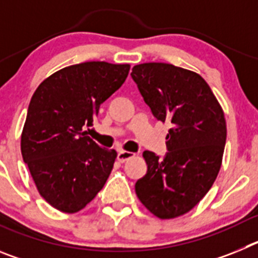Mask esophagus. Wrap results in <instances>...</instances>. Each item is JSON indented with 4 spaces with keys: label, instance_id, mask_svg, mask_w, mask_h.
I'll return each mask as SVG.
<instances>
[{
    "label": "esophagus",
    "instance_id": "obj_1",
    "mask_svg": "<svg viewBox=\"0 0 258 258\" xmlns=\"http://www.w3.org/2000/svg\"><path fill=\"white\" fill-rule=\"evenodd\" d=\"M136 155L133 154V152H129V151H120L117 154V160L120 161V163H125L126 160H129V159H132V157H134Z\"/></svg>",
    "mask_w": 258,
    "mask_h": 258
}]
</instances>
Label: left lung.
<instances>
[{"mask_svg": "<svg viewBox=\"0 0 258 258\" xmlns=\"http://www.w3.org/2000/svg\"><path fill=\"white\" fill-rule=\"evenodd\" d=\"M131 75L155 117L172 124L164 159L143 152L147 173L137 181V197L161 220L179 217L217 178L226 143L225 113L206 80L194 71L143 63Z\"/></svg>", "mask_w": 258, "mask_h": 258, "instance_id": "8db88e82", "label": "left lung"}]
</instances>
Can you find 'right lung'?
Returning <instances> with one entry per match:
<instances>
[{"label":"right lung","instance_id":"right-lung-1","mask_svg":"<svg viewBox=\"0 0 258 258\" xmlns=\"http://www.w3.org/2000/svg\"><path fill=\"white\" fill-rule=\"evenodd\" d=\"M129 70L131 64L107 61L68 66L32 95L20 150L38 192L52 208L76 213L103 188L117 152L99 147L85 129Z\"/></svg>","mask_w":258,"mask_h":258}]
</instances>
